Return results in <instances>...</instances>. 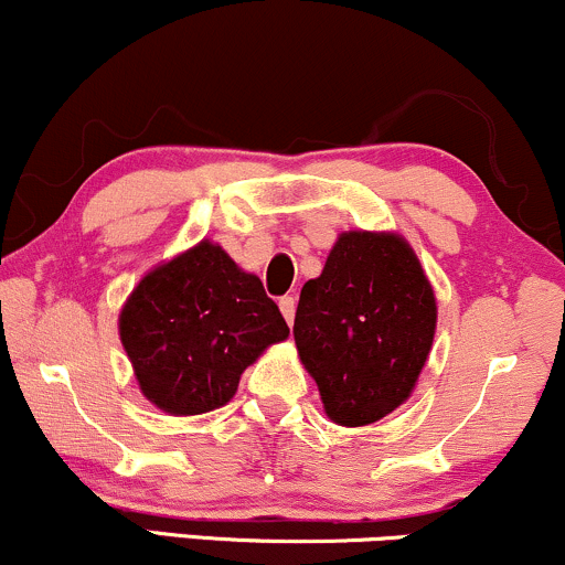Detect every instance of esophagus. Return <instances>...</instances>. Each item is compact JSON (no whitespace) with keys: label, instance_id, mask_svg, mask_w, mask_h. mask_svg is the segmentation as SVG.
<instances>
[{"label":"esophagus","instance_id":"esophagus-1","mask_svg":"<svg viewBox=\"0 0 565 565\" xmlns=\"http://www.w3.org/2000/svg\"><path fill=\"white\" fill-rule=\"evenodd\" d=\"M280 312H282V317H285V322H294V317H296V299L294 296H282L280 299Z\"/></svg>","mask_w":565,"mask_h":565}]
</instances>
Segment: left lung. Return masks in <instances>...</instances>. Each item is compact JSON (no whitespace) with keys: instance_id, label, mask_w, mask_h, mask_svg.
<instances>
[{"instance_id":"1","label":"left lung","mask_w":565,"mask_h":565,"mask_svg":"<svg viewBox=\"0 0 565 565\" xmlns=\"http://www.w3.org/2000/svg\"><path fill=\"white\" fill-rule=\"evenodd\" d=\"M435 322V290L401 234H339L322 275L303 282L294 322L328 419L363 427L408 401Z\"/></svg>"}]
</instances>
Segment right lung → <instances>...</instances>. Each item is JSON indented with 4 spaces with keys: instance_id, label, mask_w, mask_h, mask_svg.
<instances>
[{
    "instance_id": "1",
    "label": "right lung",
    "mask_w": 565,
    "mask_h": 565,
    "mask_svg": "<svg viewBox=\"0 0 565 565\" xmlns=\"http://www.w3.org/2000/svg\"><path fill=\"white\" fill-rule=\"evenodd\" d=\"M288 333L262 280L207 239L154 266L119 312L143 397L173 416L230 403L245 367Z\"/></svg>"
}]
</instances>
